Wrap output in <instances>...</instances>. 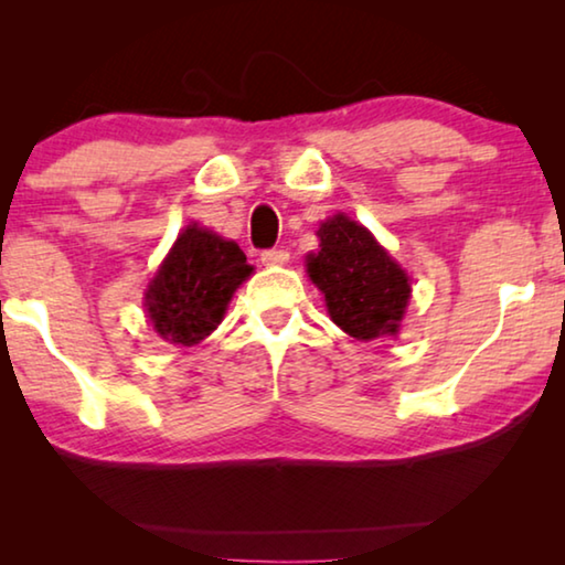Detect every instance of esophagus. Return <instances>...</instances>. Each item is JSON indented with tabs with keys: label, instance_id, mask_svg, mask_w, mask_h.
<instances>
[{
	"label": "esophagus",
	"instance_id": "1",
	"mask_svg": "<svg viewBox=\"0 0 565 565\" xmlns=\"http://www.w3.org/2000/svg\"><path fill=\"white\" fill-rule=\"evenodd\" d=\"M290 259V254L285 249H267L262 252V265H269V267H277V265H285V262Z\"/></svg>",
	"mask_w": 565,
	"mask_h": 565
}]
</instances>
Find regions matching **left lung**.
<instances>
[{"label":"left lung","instance_id":"1","mask_svg":"<svg viewBox=\"0 0 565 565\" xmlns=\"http://www.w3.org/2000/svg\"><path fill=\"white\" fill-rule=\"evenodd\" d=\"M316 234L319 252L308 254L306 267L323 292L331 321L362 342L396 337L412 298L398 262L365 226L342 213L323 221Z\"/></svg>","mask_w":565,"mask_h":565}]
</instances>
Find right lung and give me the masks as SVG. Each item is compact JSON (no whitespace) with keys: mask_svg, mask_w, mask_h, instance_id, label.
Returning <instances> with one entry per match:
<instances>
[{"mask_svg":"<svg viewBox=\"0 0 565 565\" xmlns=\"http://www.w3.org/2000/svg\"><path fill=\"white\" fill-rule=\"evenodd\" d=\"M252 275L236 242L192 223L177 236L146 290V313L169 344L192 347L211 334L238 285Z\"/></svg>","mask_w":565,"mask_h":565,"instance_id":"obj_1","label":"right lung"}]
</instances>
